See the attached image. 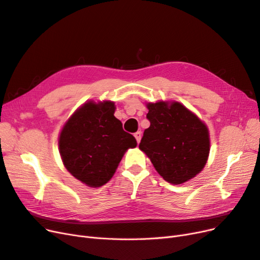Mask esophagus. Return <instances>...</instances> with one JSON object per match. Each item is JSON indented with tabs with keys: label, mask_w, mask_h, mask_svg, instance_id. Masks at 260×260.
I'll return each mask as SVG.
<instances>
[{
	"label": "esophagus",
	"mask_w": 260,
	"mask_h": 260,
	"mask_svg": "<svg viewBox=\"0 0 260 260\" xmlns=\"http://www.w3.org/2000/svg\"><path fill=\"white\" fill-rule=\"evenodd\" d=\"M135 138L137 139V142H138V143H140L141 138H142V132H141V131L136 132V133H135Z\"/></svg>",
	"instance_id": "esophagus-1"
}]
</instances>
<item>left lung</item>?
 Here are the masks:
<instances>
[{
    "instance_id": "8db88e82",
    "label": "left lung",
    "mask_w": 260,
    "mask_h": 260,
    "mask_svg": "<svg viewBox=\"0 0 260 260\" xmlns=\"http://www.w3.org/2000/svg\"><path fill=\"white\" fill-rule=\"evenodd\" d=\"M151 125L139 148L156 171L171 184H182L205 167L210 151L207 125L176 101L147 103Z\"/></svg>"
}]
</instances>
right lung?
I'll return each mask as SVG.
<instances>
[{"label":"right lung","mask_w":260,"mask_h":260,"mask_svg":"<svg viewBox=\"0 0 260 260\" xmlns=\"http://www.w3.org/2000/svg\"><path fill=\"white\" fill-rule=\"evenodd\" d=\"M112 101H89L62 125L58 148L62 164L76 179L91 187L111 180L124 153L137 146V140L123 131L114 116Z\"/></svg>","instance_id":"obj_1"}]
</instances>
